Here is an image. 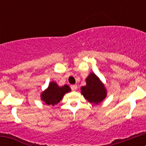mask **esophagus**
<instances>
[{
    "instance_id": "obj_1",
    "label": "esophagus",
    "mask_w": 146,
    "mask_h": 146,
    "mask_svg": "<svg viewBox=\"0 0 146 146\" xmlns=\"http://www.w3.org/2000/svg\"><path fill=\"white\" fill-rule=\"evenodd\" d=\"M77 88V85H72V86H71V89H72V91H76Z\"/></svg>"
}]
</instances>
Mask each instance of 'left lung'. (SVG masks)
Masks as SVG:
<instances>
[{
  "label": "left lung",
  "instance_id": "obj_1",
  "mask_svg": "<svg viewBox=\"0 0 146 146\" xmlns=\"http://www.w3.org/2000/svg\"><path fill=\"white\" fill-rule=\"evenodd\" d=\"M82 94L89 102L97 104L106 96V91L97 76L91 73L86 79V86L81 88Z\"/></svg>",
  "mask_w": 146,
  "mask_h": 146
}]
</instances>
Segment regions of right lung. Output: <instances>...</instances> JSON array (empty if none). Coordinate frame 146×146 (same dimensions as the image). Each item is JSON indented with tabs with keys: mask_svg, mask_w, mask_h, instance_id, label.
Returning a JSON list of instances; mask_svg holds the SVG:
<instances>
[{
	"mask_svg": "<svg viewBox=\"0 0 146 146\" xmlns=\"http://www.w3.org/2000/svg\"><path fill=\"white\" fill-rule=\"evenodd\" d=\"M70 91V88L67 85L59 87L55 82H52L49 85L48 88L42 93V99L47 104H52L53 106L61 100L66 93L69 92Z\"/></svg>",
	"mask_w": 146,
	"mask_h": 146,
	"instance_id": "add662e5",
	"label": "right lung"
}]
</instances>
